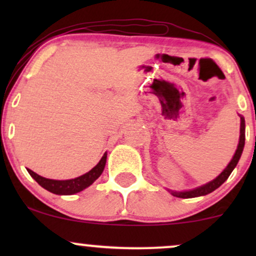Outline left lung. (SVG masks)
<instances>
[{
	"instance_id": "1",
	"label": "left lung",
	"mask_w": 256,
	"mask_h": 256,
	"mask_svg": "<svg viewBox=\"0 0 256 256\" xmlns=\"http://www.w3.org/2000/svg\"><path fill=\"white\" fill-rule=\"evenodd\" d=\"M244 128H246V124H244V119L240 116V143H238V146H237V150L234 152V158H232V160L230 161V164H228V167L222 171L220 174L216 177L214 180L210 182V183H207L206 185H202V186L198 188V189H194V190H190V192H172V195L177 196V198H198V196H204V195H207V194L214 192L216 189H218V188L222 185L226 179L228 178V176L231 174V172L234 171V168L236 167L237 162H238L240 155H242V152H243V148H244Z\"/></svg>"
}]
</instances>
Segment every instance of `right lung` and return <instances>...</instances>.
<instances>
[{
    "mask_svg": "<svg viewBox=\"0 0 256 256\" xmlns=\"http://www.w3.org/2000/svg\"><path fill=\"white\" fill-rule=\"evenodd\" d=\"M106 160H107V152H104V155L102 156L100 162L94 167L91 171H89L85 174L80 176V177L74 178V179H68V180H54V179H46L44 177H40L37 173L28 168V173L31 174V177L37 182L40 186H43L44 189H46L48 192L52 194H56V195H73V194H77L82 190H84L85 188L90 186L94 182L98 179L101 173L104 172Z\"/></svg>",
    "mask_w": 256,
    "mask_h": 256,
    "instance_id": "obj_1",
    "label": "right lung"
}]
</instances>
